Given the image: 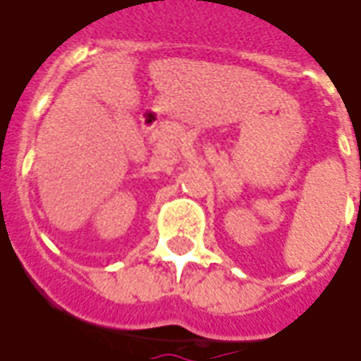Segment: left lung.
<instances>
[{
	"label": "left lung",
	"instance_id": "obj_1",
	"mask_svg": "<svg viewBox=\"0 0 361 361\" xmlns=\"http://www.w3.org/2000/svg\"><path fill=\"white\" fill-rule=\"evenodd\" d=\"M360 157H361V152H360Z\"/></svg>",
	"mask_w": 361,
	"mask_h": 361
}]
</instances>
